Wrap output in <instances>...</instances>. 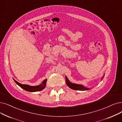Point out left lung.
Masks as SVG:
<instances>
[{
	"mask_svg": "<svg viewBox=\"0 0 122 122\" xmlns=\"http://www.w3.org/2000/svg\"><path fill=\"white\" fill-rule=\"evenodd\" d=\"M104 76H105V74L103 75V77H102L101 80L103 79ZM66 85L69 86L70 88H71L72 90H77V91H82L91 90L90 88L86 87L82 85L76 84H75V83H71V82L69 80V79H67L66 76Z\"/></svg>",
	"mask_w": 122,
	"mask_h": 122,
	"instance_id": "8db88e82",
	"label": "left lung"
}]
</instances>
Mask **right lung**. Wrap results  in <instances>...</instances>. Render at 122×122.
I'll return each mask as SVG.
<instances>
[{"label": "right lung", "mask_w": 122, "mask_h": 122, "mask_svg": "<svg viewBox=\"0 0 122 122\" xmlns=\"http://www.w3.org/2000/svg\"><path fill=\"white\" fill-rule=\"evenodd\" d=\"M14 81L15 82V83L18 85L19 86L21 87L22 89L23 90H25L28 92H37V91H41L42 90L44 89L46 86V82L47 81V79H46L45 80H43L42 82H41V84H40V85L38 86H31L28 85H24V84H21L20 83H19L18 81H15L14 79H13Z\"/></svg>", "instance_id": "right-lung-1"}]
</instances>
